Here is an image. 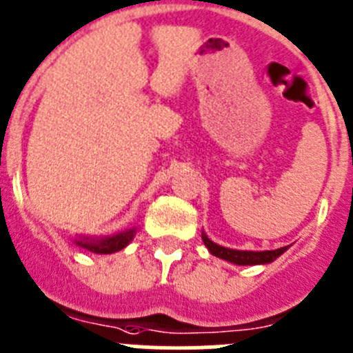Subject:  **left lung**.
Segmentation results:
<instances>
[{
    "label": "left lung",
    "instance_id": "obj_1",
    "mask_svg": "<svg viewBox=\"0 0 353 353\" xmlns=\"http://www.w3.org/2000/svg\"><path fill=\"white\" fill-rule=\"evenodd\" d=\"M203 241H205V247L208 248L210 254H213L215 257H221L228 263L238 264V266H254V264H270L273 263L274 259L280 257L283 252L289 247L276 248V250H264V252H252V250H232V248L221 247V245L213 243L208 236L203 232L201 234Z\"/></svg>",
    "mask_w": 353,
    "mask_h": 353
}]
</instances>
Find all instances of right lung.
I'll use <instances>...</instances> for the list:
<instances>
[{
    "instance_id": "add662e5",
    "label": "right lung",
    "mask_w": 353,
    "mask_h": 353,
    "mask_svg": "<svg viewBox=\"0 0 353 353\" xmlns=\"http://www.w3.org/2000/svg\"><path fill=\"white\" fill-rule=\"evenodd\" d=\"M134 234H137V229L132 228L113 236H106V238H79L75 240V243L85 250L94 252V254H113V252L128 247Z\"/></svg>"
}]
</instances>
